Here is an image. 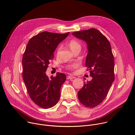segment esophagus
I'll return each mask as SVG.
<instances>
[{
  "instance_id": "34e87169",
  "label": "esophagus",
  "mask_w": 135,
  "mask_h": 135,
  "mask_svg": "<svg viewBox=\"0 0 135 135\" xmlns=\"http://www.w3.org/2000/svg\"><path fill=\"white\" fill-rule=\"evenodd\" d=\"M75 77L73 76H71V75H69V76H67V79L68 80H71V79H75Z\"/></svg>"
}]
</instances>
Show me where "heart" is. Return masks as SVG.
<instances>
[{"label":"heart","instance_id":"1","mask_svg":"<svg viewBox=\"0 0 135 135\" xmlns=\"http://www.w3.org/2000/svg\"><path fill=\"white\" fill-rule=\"evenodd\" d=\"M68 46L73 52L76 50H80L81 49V44H80V43L78 41H77L76 40H75V39L71 40L69 42ZM60 50H61V47L60 46L58 47V49H57V53H59L60 52ZM78 66H79V64L78 63L74 62L68 65L67 66V69L71 70L72 69L76 68Z\"/></svg>","mask_w":135,"mask_h":135}]
</instances>
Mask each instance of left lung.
<instances>
[{
	"label": "left lung",
	"mask_w": 135,
	"mask_h": 135,
	"mask_svg": "<svg viewBox=\"0 0 135 135\" xmlns=\"http://www.w3.org/2000/svg\"><path fill=\"white\" fill-rule=\"evenodd\" d=\"M72 34L88 45L85 66L92 79L84 83L78 92V98L85 107L93 108L103 102L114 80V60L110 44L107 38L94 28Z\"/></svg>",
	"instance_id": "1"
}]
</instances>
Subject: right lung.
<instances>
[{
  "label": "right lung",
  "mask_w": 135,
  "mask_h": 135,
  "mask_svg": "<svg viewBox=\"0 0 135 135\" xmlns=\"http://www.w3.org/2000/svg\"><path fill=\"white\" fill-rule=\"evenodd\" d=\"M69 34L47 31L38 33L29 41L23 54V80L31 100L43 108L52 107L59 100L66 75L57 73L55 77L49 78L46 71L57 46Z\"/></svg>",
  "instance_id": "right-lung-1"
}]
</instances>
